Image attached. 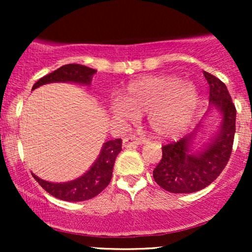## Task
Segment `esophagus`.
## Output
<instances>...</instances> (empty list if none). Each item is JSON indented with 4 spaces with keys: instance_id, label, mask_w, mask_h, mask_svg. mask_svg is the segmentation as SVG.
Here are the masks:
<instances>
[{
    "instance_id": "1",
    "label": "esophagus",
    "mask_w": 252,
    "mask_h": 252,
    "mask_svg": "<svg viewBox=\"0 0 252 252\" xmlns=\"http://www.w3.org/2000/svg\"><path fill=\"white\" fill-rule=\"evenodd\" d=\"M138 144H141L140 138H136V137L123 138V147H124V148H136Z\"/></svg>"
}]
</instances>
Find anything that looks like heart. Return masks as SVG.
Instances as JSON below:
<instances>
[{"instance_id":"1","label":"heart","mask_w":252,"mask_h":252,"mask_svg":"<svg viewBox=\"0 0 252 252\" xmlns=\"http://www.w3.org/2000/svg\"><path fill=\"white\" fill-rule=\"evenodd\" d=\"M198 104V94L190 84L174 76H158L130 83L110 109L126 122L149 114V124L156 135L174 137L189 126Z\"/></svg>"}]
</instances>
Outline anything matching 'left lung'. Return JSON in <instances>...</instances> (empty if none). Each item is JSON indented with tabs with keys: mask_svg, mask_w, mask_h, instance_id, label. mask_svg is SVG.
I'll list each match as a JSON object with an SVG mask.
<instances>
[{
	"mask_svg": "<svg viewBox=\"0 0 252 252\" xmlns=\"http://www.w3.org/2000/svg\"><path fill=\"white\" fill-rule=\"evenodd\" d=\"M209 83L211 108L221 114L220 128L209 143L192 152V144L200 124L192 134L162 146L161 161L153 176L156 184L170 193H193L209 186L220 175L230 160L236 132V106L226 85L220 79L204 71Z\"/></svg>",
	"mask_w": 252,
	"mask_h": 252,
	"instance_id": "1",
	"label": "left lung"
}]
</instances>
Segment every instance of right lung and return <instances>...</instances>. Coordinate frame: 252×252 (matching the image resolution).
I'll return each instance as SVG.
<instances>
[{"label": "right lung", "instance_id": "add662e5", "mask_svg": "<svg viewBox=\"0 0 252 252\" xmlns=\"http://www.w3.org/2000/svg\"><path fill=\"white\" fill-rule=\"evenodd\" d=\"M96 72V70L90 68L88 66L79 65V63H68V65H63L37 80L32 90L50 83H78L82 85H90L92 76ZM121 150H122L121 138L106 141L100 150V154L96 162L92 164L91 168L83 176L70 182L53 184V182L41 180L34 174L32 175L46 192L58 199L65 201L89 200V199L99 194L109 185L112 176L115 160Z\"/></svg>", "mask_w": 252, "mask_h": 252}]
</instances>
